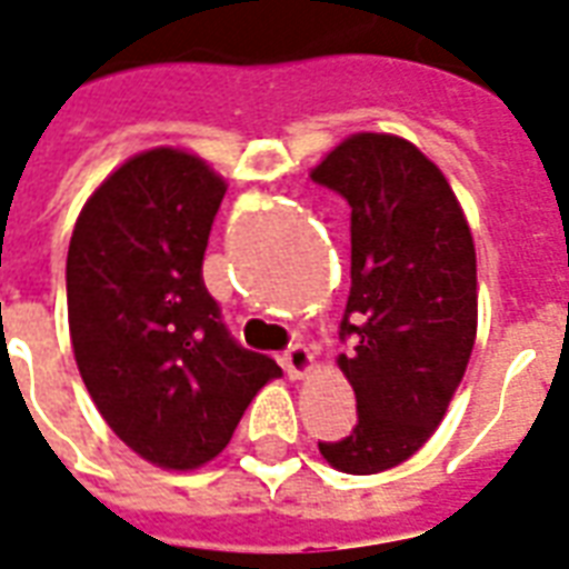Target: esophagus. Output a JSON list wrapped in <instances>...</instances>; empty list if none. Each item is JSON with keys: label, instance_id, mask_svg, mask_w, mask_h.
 Wrapping results in <instances>:
<instances>
[{"label": "esophagus", "instance_id": "obj_1", "mask_svg": "<svg viewBox=\"0 0 569 569\" xmlns=\"http://www.w3.org/2000/svg\"><path fill=\"white\" fill-rule=\"evenodd\" d=\"M284 370H288L290 379H306L318 370V360L306 346H293L284 351Z\"/></svg>", "mask_w": 569, "mask_h": 569}]
</instances>
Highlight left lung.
<instances>
[{
	"label": "left lung",
	"mask_w": 569,
	"mask_h": 569,
	"mask_svg": "<svg viewBox=\"0 0 569 569\" xmlns=\"http://www.w3.org/2000/svg\"><path fill=\"white\" fill-rule=\"evenodd\" d=\"M312 181L351 206V290L336 363L358 425L318 442L333 470L372 476L416 455L449 412L479 325L476 244L455 190L403 136L355 132L315 166Z\"/></svg>",
	"instance_id": "left-lung-1"
}]
</instances>
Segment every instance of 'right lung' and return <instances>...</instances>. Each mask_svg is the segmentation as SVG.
Returning <instances> with one entry per match:
<instances>
[{
  "label": "right lung",
  "mask_w": 569,
  "mask_h": 569,
  "mask_svg": "<svg viewBox=\"0 0 569 569\" xmlns=\"http://www.w3.org/2000/svg\"><path fill=\"white\" fill-rule=\"evenodd\" d=\"M227 181L160 144L120 163L78 214L66 260L69 336L99 416L160 470L218 458L281 367L239 348L202 284Z\"/></svg>",
  "instance_id": "obj_1"
}]
</instances>
